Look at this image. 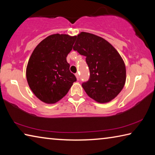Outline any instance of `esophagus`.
Segmentation results:
<instances>
[{"label":"esophagus","instance_id":"obj_1","mask_svg":"<svg viewBox=\"0 0 155 155\" xmlns=\"http://www.w3.org/2000/svg\"><path fill=\"white\" fill-rule=\"evenodd\" d=\"M75 76H76V77H77V80L79 79V74H78V73H76Z\"/></svg>","mask_w":155,"mask_h":155}]
</instances>
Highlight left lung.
I'll use <instances>...</instances> for the list:
<instances>
[{
  "mask_svg": "<svg viewBox=\"0 0 155 155\" xmlns=\"http://www.w3.org/2000/svg\"><path fill=\"white\" fill-rule=\"evenodd\" d=\"M73 49L86 57L90 77L82 84L86 94L97 103L114 99L124 87L127 78L125 64L119 52L101 37L87 32L76 36Z\"/></svg>",
  "mask_w": 155,
  "mask_h": 155,
  "instance_id": "obj_1",
  "label": "left lung"
}]
</instances>
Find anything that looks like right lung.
Instances as JSON below:
<instances>
[{"mask_svg":"<svg viewBox=\"0 0 155 155\" xmlns=\"http://www.w3.org/2000/svg\"><path fill=\"white\" fill-rule=\"evenodd\" d=\"M75 38L67 34L49 35L31 54L26 77L31 91L44 103L54 104L60 101L77 81L66 60Z\"/></svg>","mask_w":155,"mask_h":155,"instance_id":"1","label":"right lung"}]
</instances>
